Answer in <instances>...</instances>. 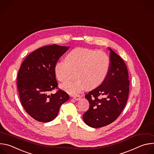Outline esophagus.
Here are the masks:
<instances>
[{
  "instance_id": "obj_1",
  "label": "esophagus",
  "mask_w": 154,
  "mask_h": 154,
  "mask_svg": "<svg viewBox=\"0 0 154 154\" xmlns=\"http://www.w3.org/2000/svg\"><path fill=\"white\" fill-rule=\"evenodd\" d=\"M81 98V96L80 95H77V96H73V99H75V100H79Z\"/></svg>"
}]
</instances>
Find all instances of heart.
I'll list each match as a JSON object with an SVG mask.
<instances>
[{
	"instance_id": "obj_1",
	"label": "heart",
	"mask_w": 154,
	"mask_h": 154,
	"mask_svg": "<svg viewBox=\"0 0 154 154\" xmlns=\"http://www.w3.org/2000/svg\"><path fill=\"white\" fill-rule=\"evenodd\" d=\"M66 60L58 62L55 71L57 79L63 82L72 78L77 72V79L61 85L62 89L71 94H77L87 87L91 89L100 85L109 66V58L105 52L82 48L71 51Z\"/></svg>"
}]
</instances>
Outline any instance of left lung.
<instances>
[{"mask_svg":"<svg viewBox=\"0 0 154 154\" xmlns=\"http://www.w3.org/2000/svg\"><path fill=\"white\" fill-rule=\"evenodd\" d=\"M110 63L102 83L85 95L90 108L83 115L86 125L93 128L114 122L126 105L129 93L128 74L122 59L110 48Z\"/></svg>","mask_w":154,"mask_h":154,"instance_id":"left-lung-1","label":"left lung"}]
</instances>
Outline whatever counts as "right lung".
I'll return each mask as SVG.
<instances>
[{
	"instance_id": "obj_1",
	"label": "right lung",
	"mask_w": 154,
	"mask_h": 154,
	"mask_svg": "<svg viewBox=\"0 0 154 154\" xmlns=\"http://www.w3.org/2000/svg\"><path fill=\"white\" fill-rule=\"evenodd\" d=\"M69 47L46 46L30 54L22 63L17 77V86L22 105L34 119L48 122L57 116L61 105L69 95L58 88L55 68L58 59Z\"/></svg>"
}]
</instances>
